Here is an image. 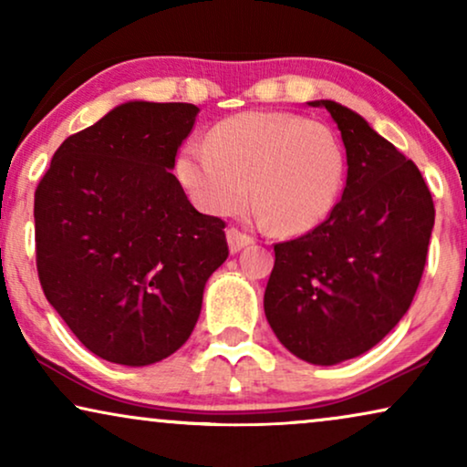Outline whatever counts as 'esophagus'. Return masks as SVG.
I'll use <instances>...</instances> for the list:
<instances>
[{
	"label": "esophagus",
	"mask_w": 467,
	"mask_h": 467,
	"mask_svg": "<svg viewBox=\"0 0 467 467\" xmlns=\"http://www.w3.org/2000/svg\"><path fill=\"white\" fill-rule=\"evenodd\" d=\"M227 242H229V251L232 253H240L242 248L253 244V235H248L244 232H240V229H227Z\"/></svg>",
	"instance_id": "esophagus-1"
}]
</instances>
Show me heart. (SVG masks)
<instances>
[{
    "instance_id": "obj_1",
    "label": "heart",
    "mask_w": 467,
    "mask_h": 467,
    "mask_svg": "<svg viewBox=\"0 0 467 467\" xmlns=\"http://www.w3.org/2000/svg\"><path fill=\"white\" fill-rule=\"evenodd\" d=\"M176 176L193 203L216 216L251 202L280 234H306L334 213L347 159L325 123L293 112L254 110L214 125L208 142L184 144Z\"/></svg>"
}]
</instances>
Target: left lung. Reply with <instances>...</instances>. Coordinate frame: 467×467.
Here are the masks:
<instances>
[{
  "mask_svg": "<svg viewBox=\"0 0 467 467\" xmlns=\"http://www.w3.org/2000/svg\"><path fill=\"white\" fill-rule=\"evenodd\" d=\"M310 106L342 133L347 187L321 225L274 244L264 308L285 348L334 366L376 347L410 308L436 210L417 165L366 119L331 99Z\"/></svg>",
  "mask_w": 467,
  "mask_h": 467,
  "instance_id": "obj_1",
  "label": "left lung"
}]
</instances>
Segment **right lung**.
<instances>
[{
	"label": "right lung",
	"mask_w": 467,
	"mask_h": 467,
	"mask_svg": "<svg viewBox=\"0 0 467 467\" xmlns=\"http://www.w3.org/2000/svg\"><path fill=\"white\" fill-rule=\"evenodd\" d=\"M197 112L120 104L69 136L36 189L44 296L106 361L138 368L176 353L229 254L225 221L197 213L170 171Z\"/></svg>",
	"instance_id": "add662e5"
}]
</instances>
